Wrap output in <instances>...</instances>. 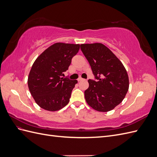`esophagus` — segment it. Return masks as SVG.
<instances>
[{
  "label": "esophagus",
  "instance_id": "obj_1",
  "mask_svg": "<svg viewBox=\"0 0 157 157\" xmlns=\"http://www.w3.org/2000/svg\"><path fill=\"white\" fill-rule=\"evenodd\" d=\"M83 80V78H81V77H79V78L77 79L78 81H80V80Z\"/></svg>",
  "mask_w": 157,
  "mask_h": 157
}]
</instances>
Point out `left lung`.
I'll return each instance as SVG.
<instances>
[{"instance_id": "1", "label": "left lung", "mask_w": 157, "mask_h": 157, "mask_svg": "<svg viewBox=\"0 0 157 157\" xmlns=\"http://www.w3.org/2000/svg\"><path fill=\"white\" fill-rule=\"evenodd\" d=\"M91 67L94 80L89 79L85 99L95 110L107 112L120 104L129 88L126 71L121 61L101 43L80 45Z\"/></svg>"}]
</instances>
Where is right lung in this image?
Here are the masks:
<instances>
[{"mask_svg": "<svg viewBox=\"0 0 157 157\" xmlns=\"http://www.w3.org/2000/svg\"><path fill=\"white\" fill-rule=\"evenodd\" d=\"M79 44L56 43L38 57L28 77V86L35 101L41 108L58 111L67 105L77 80L63 78Z\"/></svg>", "mask_w": 157, "mask_h": 157, "instance_id": "right-lung-1", "label": "right lung"}]
</instances>
